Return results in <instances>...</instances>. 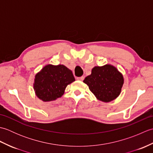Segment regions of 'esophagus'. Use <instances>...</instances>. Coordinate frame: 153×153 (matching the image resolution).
I'll use <instances>...</instances> for the list:
<instances>
[{"instance_id": "obj_1", "label": "esophagus", "mask_w": 153, "mask_h": 153, "mask_svg": "<svg viewBox=\"0 0 153 153\" xmlns=\"http://www.w3.org/2000/svg\"><path fill=\"white\" fill-rule=\"evenodd\" d=\"M77 80H79V81H83L84 79V77L83 76H82V77H77Z\"/></svg>"}]
</instances>
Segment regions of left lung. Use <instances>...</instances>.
<instances>
[{"label":"left lung","instance_id":"1","mask_svg":"<svg viewBox=\"0 0 153 153\" xmlns=\"http://www.w3.org/2000/svg\"><path fill=\"white\" fill-rule=\"evenodd\" d=\"M83 82L89 86L97 99L109 102L120 95L124 79L115 66L107 64L94 67L91 74L87 76Z\"/></svg>","mask_w":153,"mask_h":153}]
</instances>
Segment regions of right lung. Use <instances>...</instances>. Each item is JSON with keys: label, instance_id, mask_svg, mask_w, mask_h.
I'll use <instances>...</instances> for the list:
<instances>
[{"label": "right lung", "instance_id": "1", "mask_svg": "<svg viewBox=\"0 0 153 153\" xmlns=\"http://www.w3.org/2000/svg\"><path fill=\"white\" fill-rule=\"evenodd\" d=\"M75 78L70 69L63 64H47L35 74L33 89L38 99L49 102L64 95L68 85Z\"/></svg>", "mask_w": 153, "mask_h": 153}]
</instances>
